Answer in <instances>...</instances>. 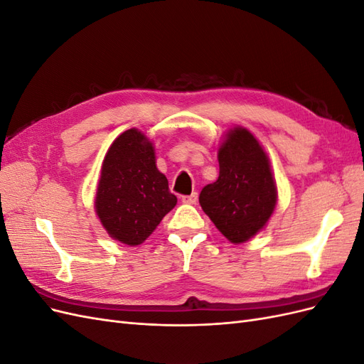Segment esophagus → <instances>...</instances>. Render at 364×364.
Here are the masks:
<instances>
[{
    "label": "esophagus",
    "instance_id": "34e87169",
    "mask_svg": "<svg viewBox=\"0 0 364 364\" xmlns=\"http://www.w3.org/2000/svg\"><path fill=\"white\" fill-rule=\"evenodd\" d=\"M182 202L183 203H188V205H194L197 202V193H193L191 196H183L182 197Z\"/></svg>",
    "mask_w": 364,
    "mask_h": 364
}]
</instances>
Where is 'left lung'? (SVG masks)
I'll use <instances>...</instances> for the list:
<instances>
[{"label":"left lung","mask_w":364,"mask_h":364,"mask_svg":"<svg viewBox=\"0 0 364 364\" xmlns=\"http://www.w3.org/2000/svg\"><path fill=\"white\" fill-rule=\"evenodd\" d=\"M218 179L206 185L203 213L230 243L241 245L266 228L278 202L270 159L246 127H230L218 151Z\"/></svg>","instance_id":"obj_1"}]
</instances>
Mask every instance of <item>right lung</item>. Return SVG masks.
Segmentation results:
<instances>
[{
    "instance_id": "1",
    "label": "right lung",
    "mask_w": 364,
    "mask_h": 364,
    "mask_svg": "<svg viewBox=\"0 0 364 364\" xmlns=\"http://www.w3.org/2000/svg\"><path fill=\"white\" fill-rule=\"evenodd\" d=\"M176 203L144 132L134 127L118 135L105 155L94 199L107 235L127 246L144 243Z\"/></svg>"
}]
</instances>
